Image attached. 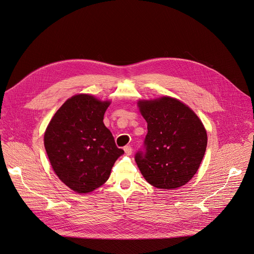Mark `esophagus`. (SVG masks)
Listing matches in <instances>:
<instances>
[{"mask_svg":"<svg viewBox=\"0 0 254 254\" xmlns=\"http://www.w3.org/2000/svg\"><path fill=\"white\" fill-rule=\"evenodd\" d=\"M124 150H125V152H126L127 155H130L131 152H132V148H131V146H129V145L125 146V147H124Z\"/></svg>","mask_w":254,"mask_h":254,"instance_id":"esophagus-1","label":"esophagus"}]
</instances>
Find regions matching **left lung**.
Here are the masks:
<instances>
[{
  "label": "left lung",
  "mask_w": 254,
  "mask_h": 254,
  "mask_svg": "<svg viewBox=\"0 0 254 254\" xmlns=\"http://www.w3.org/2000/svg\"><path fill=\"white\" fill-rule=\"evenodd\" d=\"M139 111L147 123L143 146L135 162L152 186L175 189L196 174L207 147V132L197 115L180 101L163 97L140 101Z\"/></svg>",
  "instance_id": "1"
}]
</instances>
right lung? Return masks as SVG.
Here are the masks:
<instances>
[{
	"label": "right lung",
	"instance_id": "1",
	"mask_svg": "<svg viewBox=\"0 0 254 254\" xmlns=\"http://www.w3.org/2000/svg\"><path fill=\"white\" fill-rule=\"evenodd\" d=\"M109 102L90 95L68 99L51 119L44 147L58 178L77 193L102 186L124 153L103 120Z\"/></svg>",
	"mask_w": 254,
	"mask_h": 254
}]
</instances>
